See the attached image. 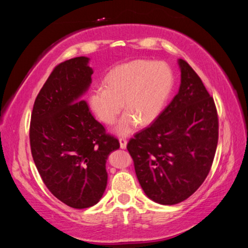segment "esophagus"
<instances>
[{"label": "esophagus", "instance_id": "1", "mask_svg": "<svg viewBox=\"0 0 248 248\" xmlns=\"http://www.w3.org/2000/svg\"><path fill=\"white\" fill-rule=\"evenodd\" d=\"M119 143H120V148H121V149H125V148H127V140L124 139V138H120V139H119Z\"/></svg>", "mask_w": 248, "mask_h": 248}]
</instances>
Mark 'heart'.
I'll use <instances>...</instances> for the list:
<instances>
[{"label":"heart","instance_id":"b5f03b06","mask_svg":"<svg viewBox=\"0 0 248 248\" xmlns=\"http://www.w3.org/2000/svg\"><path fill=\"white\" fill-rule=\"evenodd\" d=\"M105 87L91 91L89 106L106 124H112L124 106L115 132L128 136L139 125L157 118L169 99L174 85V75L163 62L137 60L112 69L105 78Z\"/></svg>","mask_w":248,"mask_h":248}]
</instances>
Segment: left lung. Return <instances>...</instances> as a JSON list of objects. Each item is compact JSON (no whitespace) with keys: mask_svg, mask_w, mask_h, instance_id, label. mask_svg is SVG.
Segmentation results:
<instances>
[{"mask_svg":"<svg viewBox=\"0 0 248 248\" xmlns=\"http://www.w3.org/2000/svg\"><path fill=\"white\" fill-rule=\"evenodd\" d=\"M178 65L177 95L127 145L145 195L167 205L186 200L204 182L219 138L215 100L186 61Z\"/></svg>","mask_w":248,"mask_h":248,"instance_id":"obj_1","label":"left lung"}]
</instances>
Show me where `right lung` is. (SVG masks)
<instances>
[{"mask_svg":"<svg viewBox=\"0 0 248 248\" xmlns=\"http://www.w3.org/2000/svg\"><path fill=\"white\" fill-rule=\"evenodd\" d=\"M90 58L62 62L33 104L31 155L50 192L74 209L98 202L107 186L106 162L119 141L91 114L83 99L92 83Z\"/></svg>","mask_w":248,"mask_h":248,"instance_id":"add662e5","label":"right lung"}]
</instances>
